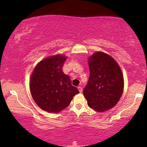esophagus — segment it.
I'll use <instances>...</instances> for the list:
<instances>
[{
	"instance_id": "obj_1",
	"label": "esophagus",
	"mask_w": 147,
	"mask_h": 147,
	"mask_svg": "<svg viewBox=\"0 0 147 147\" xmlns=\"http://www.w3.org/2000/svg\"><path fill=\"white\" fill-rule=\"evenodd\" d=\"M78 91H80V93H82V91H83L82 88V87H80V86L78 87Z\"/></svg>"
}]
</instances>
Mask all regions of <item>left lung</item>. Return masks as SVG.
<instances>
[{
  "label": "left lung",
  "instance_id": "left-lung-1",
  "mask_svg": "<svg viewBox=\"0 0 147 147\" xmlns=\"http://www.w3.org/2000/svg\"><path fill=\"white\" fill-rule=\"evenodd\" d=\"M88 63L90 74L84 95L89 108L103 112L120 100L124 89L123 73L115 59L102 52L94 53Z\"/></svg>",
  "mask_w": 147,
  "mask_h": 147
}]
</instances>
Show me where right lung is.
Instances as JSON below:
<instances>
[{
	"label": "right lung",
	"mask_w": 147,
	"mask_h": 147,
	"mask_svg": "<svg viewBox=\"0 0 147 147\" xmlns=\"http://www.w3.org/2000/svg\"><path fill=\"white\" fill-rule=\"evenodd\" d=\"M66 59L58 54L41 60L30 80V89L35 102L50 113H58L66 108L73 96L80 93L62 71Z\"/></svg>",
	"instance_id": "1"
}]
</instances>
